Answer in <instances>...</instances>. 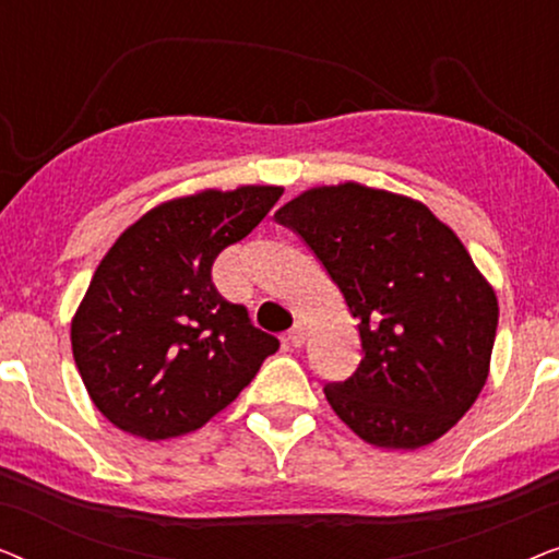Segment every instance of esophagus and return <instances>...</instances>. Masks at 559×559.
Listing matches in <instances>:
<instances>
[{
  "label": "esophagus",
  "mask_w": 559,
  "mask_h": 559,
  "mask_svg": "<svg viewBox=\"0 0 559 559\" xmlns=\"http://www.w3.org/2000/svg\"><path fill=\"white\" fill-rule=\"evenodd\" d=\"M287 343H289V346H295V348L302 346V343H305V325L302 323H295L293 328H289Z\"/></svg>",
  "instance_id": "esophagus-1"
}]
</instances>
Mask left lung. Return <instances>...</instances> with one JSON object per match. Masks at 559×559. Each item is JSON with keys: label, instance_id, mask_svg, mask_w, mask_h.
I'll return each instance as SVG.
<instances>
[{"label": "left lung", "instance_id": "8db88e82", "mask_svg": "<svg viewBox=\"0 0 559 559\" xmlns=\"http://www.w3.org/2000/svg\"><path fill=\"white\" fill-rule=\"evenodd\" d=\"M320 259L358 320L361 364L325 400L377 448L430 445L478 400L499 302L425 203L361 182L310 188L274 213Z\"/></svg>", "mask_w": 559, "mask_h": 559}]
</instances>
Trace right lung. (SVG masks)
Instances as JSON below:
<instances>
[{
    "label": "right lung",
    "instance_id": "add662e5",
    "mask_svg": "<svg viewBox=\"0 0 559 559\" xmlns=\"http://www.w3.org/2000/svg\"><path fill=\"white\" fill-rule=\"evenodd\" d=\"M277 186L201 190L144 213L106 251L71 323L96 409L144 440L193 432L228 407L280 348L221 297L216 257L259 226Z\"/></svg>",
    "mask_w": 559,
    "mask_h": 559
}]
</instances>
